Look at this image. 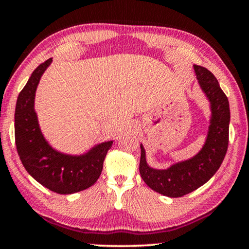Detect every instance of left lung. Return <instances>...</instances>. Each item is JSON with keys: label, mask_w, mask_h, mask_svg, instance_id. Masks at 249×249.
<instances>
[{"label": "left lung", "mask_w": 249, "mask_h": 249, "mask_svg": "<svg viewBox=\"0 0 249 249\" xmlns=\"http://www.w3.org/2000/svg\"><path fill=\"white\" fill-rule=\"evenodd\" d=\"M196 78L212 103L213 117L208 138L202 150L188 161L177 163L168 170H155L146 163L141 146L139 171L143 181L157 193L179 197L191 193L206 184L221 166L229 146L230 107L229 100L216 77L208 69L194 65Z\"/></svg>", "instance_id": "1"}]
</instances>
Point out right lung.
<instances>
[{"mask_svg":"<svg viewBox=\"0 0 249 249\" xmlns=\"http://www.w3.org/2000/svg\"><path fill=\"white\" fill-rule=\"evenodd\" d=\"M52 58L41 63L21 89L15 110V140L24 168L37 182L58 194H72L90 187L103 169L112 141L103 142L81 156L64 155L47 143L34 111L39 80Z\"/></svg>","mask_w":249,"mask_h":249,"instance_id":"right-lung-1","label":"right lung"}]
</instances>
